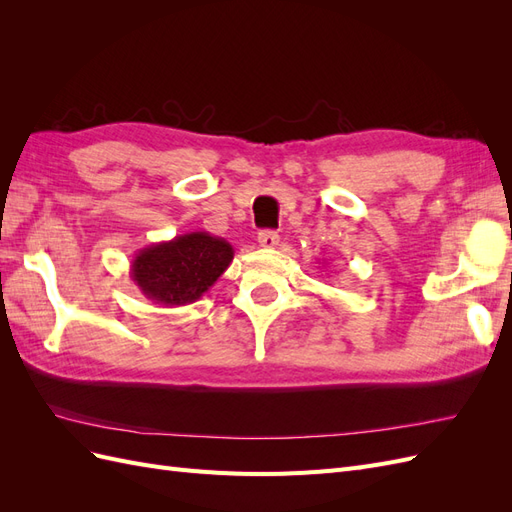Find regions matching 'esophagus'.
Wrapping results in <instances>:
<instances>
[{
    "label": "esophagus",
    "mask_w": 512,
    "mask_h": 512,
    "mask_svg": "<svg viewBox=\"0 0 512 512\" xmlns=\"http://www.w3.org/2000/svg\"><path fill=\"white\" fill-rule=\"evenodd\" d=\"M258 243L262 247H275L277 243H280V237H277V232H273V230H260L258 232Z\"/></svg>",
    "instance_id": "1"
}]
</instances>
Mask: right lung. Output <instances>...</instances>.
I'll return each instance as SVG.
<instances>
[{
	"mask_svg": "<svg viewBox=\"0 0 512 512\" xmlns=\"http://www.w3.org/2000/svg\"><path fill=\"white\" fill-rule=\"evenodd\" d=\"M235 250L209 232H185L138 250L130 277L145 297L164 307L198 301L230 267Z\"/></svg>",
	"mask_w": 512,
	"mask_h": 512,
	"instance_id": "right-lung-1",
	"label": "right lung"
}]
</instances>
